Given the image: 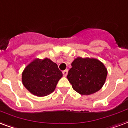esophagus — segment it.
Listing matches in <instances>:
<instances>
[{"mask_svg":"<svg viewBox=\"0 0 128 128\" xmlns=\"http://www.w3.org/2000/svg\"><path fill=\"white\" fill-rule=\"evenodd\" d=\"M68 74V70H65L64 71H63V75L64 77L67 76V75Z\"/></svg>","mask_w":128,"mask_h":128,"instance_id":"esophagus-1","label":"esophagus"}]
</instances>
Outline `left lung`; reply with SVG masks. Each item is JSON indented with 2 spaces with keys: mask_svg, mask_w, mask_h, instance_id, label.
<instances>
[{
  "mask_svg": "<svg viewBox=\"0 0 128 128\" xmlns=\"http://www.w3.org/2000/svg\"><path fill=\"white\" fill-rule=\"evenodd\" d=\"M72 66L67 78L74 90L79 94H91L104 85L107 70L98 60L78 57L73 61Z\"/></svg>",
  "mask_w": 128,
  "mask_h": 128,
  "instance_id": "1",
  "label": "left lung"
}]
</instances>
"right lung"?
Segmentation results:
<instances>
[{
  "label": "right lung",
  "instance_id": "obj_1",
  "mask_svg": "<svg viewBox=\"0 0 128 128\" xmlns=\"http://www.w3.org/2000/svg\"><path fill=\"white\" fill-rule=\"evenodd\" d=\"M63 74L56 63L48 58L36 59L22 74L24 86L34 95L45 96L53 92Z\"/></svg>",
  "mask_w": 128,
  "mask_h": 128
}]
</instances>
